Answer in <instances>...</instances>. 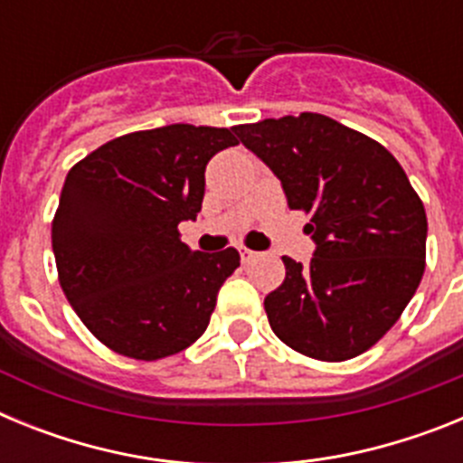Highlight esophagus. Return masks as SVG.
<instances>
[{
	"mask_svg": "<svg viewBox=\"0 0 463 463\" xmlns=\"http://www.w3.org/2000/svg\"><path fill=\"white\" fill-rule=\"evenodd\" d=\"M239 255H241V261H243V264H248V261L255 260L257 252L250 250V248H245V245H241V248H239Z\"/></svg>",
	"mask_w": 463,
	"mask_h": 463,
	"instance_id": "esophagus-1",
	"label": "esophagus"
}]
</instances>
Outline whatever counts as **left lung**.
I'll return each instance as SVG.
<instances>
[{
	"label": "left lung",
	"instance_id": "left-lung-1",
	"mask_svg": "<svg viewBox=\"0 0 463 463\" xmlns=\"http://www.w3.org/2000/svg\"><path fill=\"white\" fill-rule=\"evenodd\" d=\"M234 134L278 175L288 206L310 215L313 260L282 257L285 280L264 298L273 334L320 362L357 357L392 329L422 280L427 213L406 171L378 141L320 113Z\"/></svg>",
	"mask_w": 463,
	"mask_h": 463
}]
</instances>
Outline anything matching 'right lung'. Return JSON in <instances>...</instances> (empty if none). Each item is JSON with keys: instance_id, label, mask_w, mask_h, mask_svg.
I'll return each mask as SVG.
<instances>
[{"instance_id": "obj_1", "label": "right lung", "mask_w": 463, "mask_h": 463, "mask_svg": "<svg viewBox=\"0 0 463 463\" xmlns=\"http://www.w3.org/2000/svg\"><path fill=\"white\" fill-rule=\"evenodd\" d=\"M227 127L166 125L104 143L67 174L52 220L64 297L113 353L143 362L190 347L241 257L190 250L208 159L236 146Z\"/></svg>"}]
</instances>
